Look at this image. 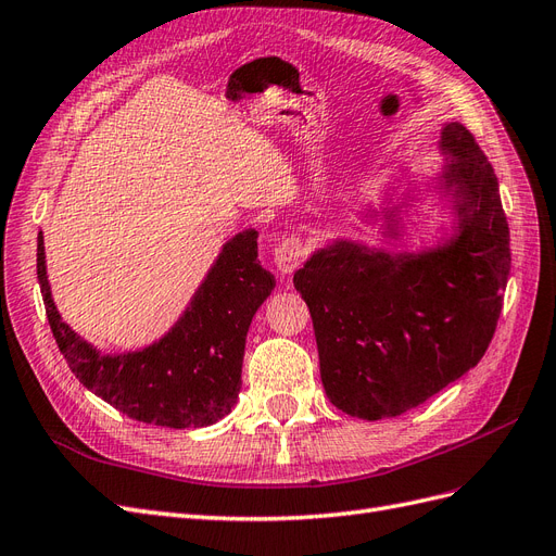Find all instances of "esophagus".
Returning <instances> with one entry per match:
<instances>
[{"label":"esophagus","mask_w":556,"mask_h":556,"mask_svg":"<svg viewBox=\"0 0 556 556\" xmlns=\"http://www.w3.org/2000/svg\"><path fill=\"white\" fill-rule=\"evenodd\" d=\"M301 260H304V243H301V239L296 237L285 239L274 252V262L280 274L294 271V268L301 264Z\"/></svg>","instance_id":"esophagus-1"}]
</instances>
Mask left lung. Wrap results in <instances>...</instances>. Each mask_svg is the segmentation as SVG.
Wrapping results in <instances>:
<instances>
[{"instance_id":"8db88e82","label":"left lung","mask_w":556,"mask_h":556,"mask_svg":"<svg viewBox=\"0 0 556 556\" xmlns=\"http://www.w3.org/2000/svg\"><path fill=\"white\" fill-rule=\"evenodd\" d=\"M457 237L422 255L336 241L294 274L308 304L319 376L336 408L382 419L417 408L473 368L510 274V231L490 160L459 123L441 131Z\"/></svg>"}]
</instances>
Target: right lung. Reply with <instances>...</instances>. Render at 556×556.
Returning a JSON list of instances; mask_svg holds the SVG:
<instances>
[{
	"label": "right lung",
	"instance_id": "1",
	"mask_svg": "<svg viewBox=\"0 0 556 556\" xmlns=\"http://www.w3.org/2000/svg\"><path fill=\"white\" fill-rule=\"evenodd\" d=\"M37 278L46 317L72 374L115 410L137 422L197 429L231 413L241 392L245 333L276 278L257 260V231L225 243L188 311L157 343L125 355H102L64 323L46 276L43 233Z\"/></svg>",
	"mask_w": 556,
	"mask_h": 556
}]
</instances>
